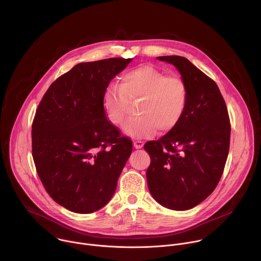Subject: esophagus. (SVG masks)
I'll return each mask as SVG.
<instances>
[{
	"instance_id": "1",
	"label": "esophagus",
	"mask_w": 261,
	"mask_h": 261,
	"mask_svg": "<svg viewBox=\"0 0 261 261\" xmlns=\"http://www.w3.org/2000/svg\"><path fill=\"white\" fill-rule=\"evenodd\" d=\"M133 145L135 148H141L143 146V142L141 140H134Z\"/></svg>"
}]
</instances>
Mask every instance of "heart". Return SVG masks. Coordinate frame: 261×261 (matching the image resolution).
I'll return each instance as SVG.
<instances>
[{"instance_id": "obj_1", "label": "heart", "mask_w": 261, "mask_h": 261, "mask_svg": "<svg viewBox=\"0 0 261 261\" xmlns=\"http://www.w3.org/2000/svg\"><path fill=\"white\" fill-rule=\"evenodd\" d=\"M138 101L136 118L128 120L124 132L135 138L153 136L158 129L168 132L175 128L188 108L189 88L177 74H167L152 66L126 72L121 85H109L102 105L107 120L121 125L130 110V102Z\"/></svg>"}]
</instances>
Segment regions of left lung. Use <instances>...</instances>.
<instances>
[{"label": "left lung", "mask_w": 261, "mask_h": 261, "mask_svg": "<svg viewBox=\"0 0 261 261\" xmlns=\"http://www.w3.org/2000/svg\"><path fill=\"white\" fill-rule=\"evenodd\" d=\"M176 67L189 88V103L178 125L144 150L151 164L146 180L163 206L186 211L216 189L224 171L230 143V121L217 84L188 59L158 57Z\"/></svg>", "instance_id": "1"}]
</instances>
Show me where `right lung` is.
Returning <instances> with one entry per match:
<instances>
[{"label":"right lung","instance_id":"add662e5","mask_svg":"<svg viewBox=\"0 0 261 261\" xmlns=\"http://www.w3.org/2000/svg\"><path fill=\"white\" fill-rule=\"evenodd\" d=\"M132 59L81 63L58 77L32 124V155L46 192L67 210L90 214L113 197L132 141L105 115L110 81Z\"/></svg>","mask_w":261,"mask_h":261}]
</instances>
